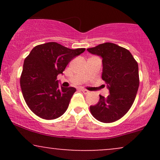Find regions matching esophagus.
<instances>
[{
    "instance_id": "1",
    "label": "esophagus",
    "mask_w": 160,
    "mask_h": 160,
    "mask_svg": "<svg viewBox=\"0 0 160 160\" xmlns=\"http://www.w3.org/2000/svg\"><path fill=\"white\" fill-rule=\"evenodd\" d=\"M81 91L84 93V94H88V93H89V91L86 89H81Z\"/></svg>"
}]
</instances>
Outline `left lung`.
<instances>
[{"label": "left lung", "instance_id": "8db88e82", "mask_svg": "<svg viewBox=\"0 0 160 160\" xmlns=\"http://www.w3.org/2000/svg\"><path fill=\"white\" fill-rule=\"evenodd\" d=\"M102 58V80L110 94L100 95L98 102L89 109L100 122L109 123L120 120L132 105L139 86L138 65L128 49L113 43L87 49Z\"/></svg>", "mask_w": 160, "mask_h": 160}]
</instances>
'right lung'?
I'll return each instance as SVG.
<instances>
[{
	"instance_id": "obj_1",
	"label": "right lung",
	"mask_w": 160,
	"mask_h": 160,
	"mask_svg": "<svg viewBox=\"0 0 160 160\" xmlns=\"http://www.w3.org/2000/svg\"><path fill=\"white\" fill-rule=\"evenodd\" d=\"M85 48L71 49L56 42L36 46L25 58L20 86L27 105L44 120L61 117L76 89L60 87L57 76Z\"/></svg>"
}]
</instances>
